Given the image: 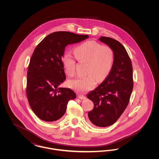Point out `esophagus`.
<instances>
[{
    "label": "esophagus",
    "mask_w": 159,
    "mask_h": 159,
    "mask_svg": "<svg viewBox=\"0 0 159 159\" xmlns=\"http://www.w3.org/2000/svg\"><path fill=\"white\" fill-rule=\"evenodd\" d=\"M78 98L81 99H84L86 98L85 96L82 95H78Z\"/></svg>",
    "instance_id": "obj_1"
}]
</instances>
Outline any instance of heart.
<instances>
[{"instance_id": "heart-1", "label": "heart", "mask_w": 159, "mask_h": 159, "mask_svg": "<svg viewBox=\"0 0 159 159\" xmlns=\"http://www.w3.org/2000/svg\"><path fill=\"white\" fill-rule=\"evenodd\" d=\"M74 53L79 61L88 64L87 76L76 78L68 82L71 88L79 92L84 93L93 89L97 81L101 82L106 79L113 67L112 49L95 41H87L77 46L74 49ZM61 60L66 74L69 76H74L76 65L75 59L69 53H65Z\"/></svg>"}]
</instances>
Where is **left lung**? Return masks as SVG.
<instances>
[{
    "instance_id": "left-lung-1",
    "label": "left lung",
    "mask_w": 159,
    "mask_h": 159,
    "mask_svg": "<svg viewBox=\"0 0 159 159\" xmlns=\"http://www.w3.org/2000/svg\"><path fill=\"white\" fill-rule=\"evenodd\" d=\"M99 39L112 49L113 64L104 82L87 95L94 104L88 117L93 125L107 127L118 120L128 105L134 86L133 69L128 53L119 42L108 37Z\"/></svg>"
}]
</instances>
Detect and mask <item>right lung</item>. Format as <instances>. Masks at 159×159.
<instances>
[{
	"mask_svg": "<svg viewBox=\"0 0 159 159\" xmlns=\"http://www.w3.org/2000/svg\"><path fill=\"white\" fill-rule=\"evenodd\" d=\"M88 38L68 31L54 32L35 48L27 71L26 93L31 108L40 119H60L68 101L76 98L71 89L59 87L66 79L61 59L66 46Z\"/></svg>",
	"mask_w": 159,
	"mask_h": 159,
	"instance_id": "obj_1",
	"label": "right lung"
}]
</instances>
